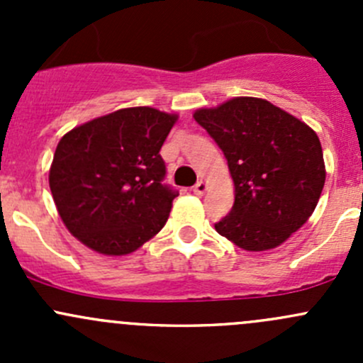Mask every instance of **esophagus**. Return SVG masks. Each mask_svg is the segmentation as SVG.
I'll return each instance as SVG.
<instances>
[{
    "label": "esophagus",
    "mask_w": 363,
    "mask_h": 363,
    "mask_svg": "<svg viewBox=\"0 0 363 363\" xmlns=\"http://www.w3.org/2000/svg\"><path fill=\"white\" fill-rule=\"evenodd\" d=\"M193 191H195V195L203 196L205 193H207V182L199 181V182H196V184H195V188H193Z\"/></svg>",
    "instance_id": "34e87169"
}]
</instances>
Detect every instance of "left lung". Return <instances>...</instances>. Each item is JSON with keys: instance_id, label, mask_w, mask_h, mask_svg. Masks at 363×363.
Listing matches in <instances>:
<instances>
[{"instance_id": "left-lung-1", "label": "left lung", "mask_w": 363, "mask_h": 363, "mask_svg": "<svg viewBox=\"0 0 363 363\" xmlns=\"http://www.w3.org/2000/svg\"><path fill=\"white\" fill-rule=\"evenodd\" d=\"M228 161L235 202L214 225L246 251L281 246L309 219L325 186L318 135L262 98L239 96L193 113Z\"/></svg>"}]
</instances>
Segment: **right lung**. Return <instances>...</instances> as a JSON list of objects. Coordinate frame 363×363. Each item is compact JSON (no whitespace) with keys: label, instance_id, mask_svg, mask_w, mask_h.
I'll return each mask as SVG.
<instances>
[{"label":"right lung","instance_id":"1","mask_svg":"<svg viewBox=\"0 0 363 363\" xmlns=\"http://www.w3.org/2000/svg\"><path fill=\"white\" fill-rule=\"evenodd\" d=\"M175 113L121 108L73 128L57 144L49 184L73 237L108 256L130 255L167 223L179 195L163 184L160 151Z\"/></svg>","mask_w":363,"mask_h":363}]
</instances>
